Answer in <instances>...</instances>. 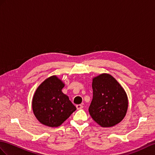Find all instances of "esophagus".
Returning <instances> with one entry per match:
<instances>
[{
  "instance_id": "1",
  "label": "esophagus",
  "mask_w": 155,
  "mask_h": 155,
  "mask_svg": "<svg viewBox=\"0 0 155 155\" xmlns=\"http://www.w3.org/2000/svg\"><path fill=\"white\" fill-rule=\"evenodd\" d=\"M83 107H84V106H83L82 104H77L76 105V108H77V109H78V110L81 109Z\"/></svg>"
}]
</instances>
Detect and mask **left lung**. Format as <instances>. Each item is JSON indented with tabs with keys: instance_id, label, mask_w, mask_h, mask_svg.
<instances>
[{
	"instance_id": "8db88e82",
	"label": "left lung",
	"mask_w": 155,
	"mask_h": 155,
	"mask_svg": "<svg viewBox=\"0 0 155 155\" xmlns=\"http://www.w3.org/2000/svg\"><path fill=\"white\" fill-rule=\"evenodd\" d=\"M93 99L89 112L94 121L103 127L114 126L125 117L128 99L125 90L108 74L93 78Z\"/></svg>"
}]
</instances>
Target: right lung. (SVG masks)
Instances as JSON below:
<instances>
[{
  "mask_svg": "<svg viewBox=\"0 0 155 155\" xmlns=\"http://www.w3.org/2000/svg\"><path fill=\"white\" fill-rule=\"evenodd\" d=\"M65 84L56 75L47 78L37 88L32 100L36 118L45 126L58 127L76 110L62 91Z\"/></svg>",
  "mask_w": 155,
  "mask_h": 155,
  "instance_id": "add662e5",
  "label": "right lung"
}]
</instances>
